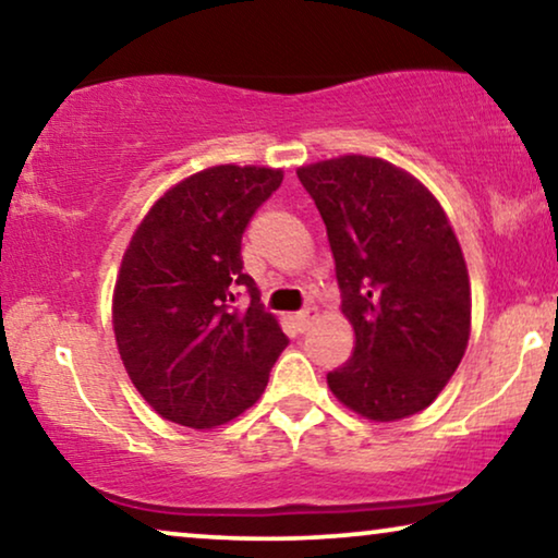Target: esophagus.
Segmentation results:
<instances>
[{
	"instance_id": "1",
	"label": "esophagus",
	"mask_w": 558,
	"mask_h": 558,
	"mask_svg": "<svg viewBox=\"0 0 558 558\" xmlns=\"http://www.w3.org/2000/svg\"><path fill=\"white\" fill-rule=\"evenodd\" d=\"M317 317H319V310H317V307H307V310L296 312V315H294V325H296V330H300V332L310 330V325L315 323Z\"/></svg>"
}]
</instances>
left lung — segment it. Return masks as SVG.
I'll return each mask as SVG.
<instances>
[{"label": "left lung", "instance_id": "8db88e82", "mask_svg": "<svg viewBox=\"0 0 558 558\" xmlns=\"http://www.w3.org/2000/svg\"><path fill=\"white\" fill-rule=\"evenodd\" d=\"M330 239L348 363L327 373L342 407L371 422L424 411L470 340L472 294L460 241L424 182L386 159L342 155L296 167Z\"/></svg>", "mask_w": 558, "mask_h": 558}]
</instances>
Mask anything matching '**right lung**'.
I'll return each instance as SVG.
<instances>
[{"label":"right lung","mask_w":558,"mask_h":558,"mask_svg":"<svg viewBox=\"0 0 558 558\" xmlns=\"http://www.w3.org/2000/svg\"><path fill=\"white\" fill-rule=\"evenodd\" d=\"M284 172L216 165L151 205L121 258L111 300L121 363L167 422L216 429L254 407L287 348L243 274L241 235ZM241 288L252 302L233 308Z\"/></svg>","instance_id":"obj_1"}]
</instances>
